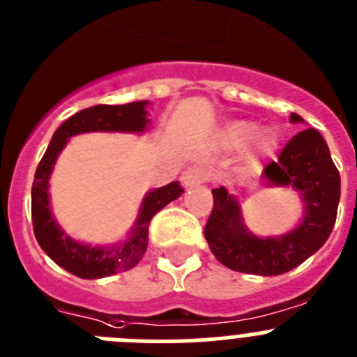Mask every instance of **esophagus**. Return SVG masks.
Here are the masks:
<instances>
[{
	"label": "esophagus",
	"instance_id": "34e87169",
	"mask_svg": "<svg viewBox=\"0 0 357 357\" xmlns=\"http://www.w3.org/2000/svg\"><path fill=\"white\" fill-rule=\"evenodd\" d=\"M205 181V169L204 168H189L188 172L182 173V184L185 188H195V185H200Z\"/></svg>",
	"mask_w": 357,
	"mask_h": 357
}]
</instances>
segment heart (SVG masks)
I'll list each match as a JSON object with an SVG mask.
<instances>
[{"label": "heart", "instance_id": "obj_1", "mask_svg": "<svg viewBox=\"0 0 357 357\" xmlns=\"http://www.w3.org/2000/svg\"><path fill=\"white\" fill-rule=\"evenodd\" d=\"M246 147L248 161H258L274 152L278 145L276 134L271 129H258L253 120H230L218 130V145L223 150H238Z\"/></svg>", "mask_w": 357, "mask_h": 357}]
</instances>
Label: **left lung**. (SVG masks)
Returning a JSON list of instances; mask_svg holds the SVG:
<instances>
[{
    "instance_id": "left-lung-1",
    "label": "left lung",
    "mask_w": 357,
    "mask_h": 357,
    "mask_svg": "<svg viewBox=\"0 0 357 357\" xmlns=\"http://www.w3.org/2000/svg\"><path fill=\"white\" fill-rule=\"evenodd\" d=\"M290 122L305 120L292 113ZM261 182L299 192L305 212L296 228L258 237L244 225L237 196L221 185L212 189L214 207L204 234L214 257L228 269L278 276L301 266L328 241L338 211L340 173L319 130L305 129L287 143L276 162L266 166Z\"/></svg>"
}]
</instances>
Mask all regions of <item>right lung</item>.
Here are the masks:
<instances>
[{"label":"right lung","instance_id":"right-lung-1","mask_svg":"<svg viewBox=\"0 0 357 357\" xmlns=\"http://www.w3.org/2000/svg\"><path fill=\"white\" fill-rule=\"evenodd\" d=\"M149 104V100H136L120 106L99 104L72 114L52 134L51 143L42 161L38 162L33 188H31V219H33L35 237L45 255L74 276L83 280H97L120 271L132 269L142 260L149 246L150 219L184 192L181 182H172L146 192L129 235L120 243L107 244V246H91L72 238L70 235L65 234L63 228L52 215L51 200H49V178L56 165L58 155L68 139L83 132L143 134L150 123L149 111H146Z\"/></svg>","mask_w":357,"mask_h":357}]
</instances>
